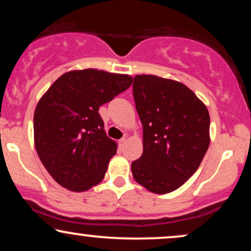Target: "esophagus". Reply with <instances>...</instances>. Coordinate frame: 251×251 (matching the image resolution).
<instances>
[{
	"label": "esophagus",
	"instance_id": "obj_1",
	"mask_svg": "<svg viewBox=\"0 0 251 251\" xmlns=\"http://www.w3.org/2000/svg\"><path fill=\"white\" fill-rule=\"evenodd\" d=\"M125 143H126V138L124 137V138H122V139L119 140V145H120V148H124V145H125Z\"/></svg>",
	"mask_w": 251,
	"mask_h": 251
}]
</instances>
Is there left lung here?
<instances>
[{
    "label": "left lung",
    "mask_w": 251,
    "mask_h": 251,
    "mask_svg": "<svg viewBox=\"0 0 251 251\" xmlns=\"http://www.w3.org/2000/svg\"><path fill=\"white\" fill-rule=\"evenodd\" d=\"M133 98L143 154L132 162V175L149 191L169 194L197 171L208 151V108L185 85L155 75H135Z\"/></svg>",
    "instance_id": "left-lung-1"
}]
</instances>
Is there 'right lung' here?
<instances>
[{"label": "right lung", "instance_id": "right-lung-1", "mask_svg": "<svg viewBox=\"0 0 251 251\" xmlns=\"http://www.w3.org/2000/svg\"><path fill=\"white\" fill-rule=\"evenodd\" d=\"M132 77L98 70L62 74L37 102L34 142L56 183L81 192L103 179L117 143L106 135L99 107L126 91Z\"/></svg>", "mask_w": 251, "mask_h": 251}]
</instances>
